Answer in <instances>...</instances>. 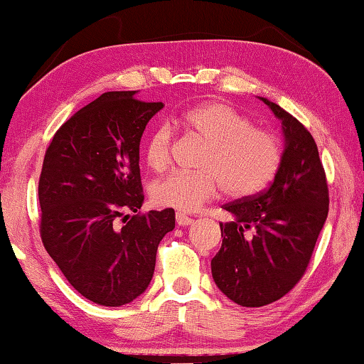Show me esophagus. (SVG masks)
<instances>
[{
  "label": "esophagus",
  "instance_id": "34e87169",
  "mask_svg": "<svg viewBox=\"0 0 364 364\" xmlns=\"http://www.w3.org/2000/svg\"><path fill=\"white\" fill-rule=\"evenodd\" d=\"M176 223L180 225V226H188V225H193L194 220L191 218V217H188V215L178 212L176 213Z\"/></svg>",
  "mask_w": 364,
  "mask_h": 364
}]
</instances>
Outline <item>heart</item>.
I'll return each mask as SVG.
<instances>
[{
	"mask_svg": "<svg viewBox=\"0 0 364 364\" xmlns=\"http://www.w3.org/2000/svg\"><path fill=\"white\" fill-rule=\"evenodd\" d=\"M205 141L199 171H175L156 183L152 197L160 207L194 212L223 189L232 199L260 193L278 173L282 147L276 134L223 102H210L184 112L176 120ZM175 134L168 123L154 128L146 143V162L164 171L171 162Z\"/></svg>",
	"mask_w": 364,
	"mask_h": 364,
	"instance_id": "obj_1",
	"label": "heart"
}]
</instances>
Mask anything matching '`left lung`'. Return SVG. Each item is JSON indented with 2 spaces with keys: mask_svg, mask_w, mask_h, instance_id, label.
<instances>
[{
  "mask_svg": "<svg viewBox=\"0 0 364 364\" xmlns=\"http://www.w3.org/2000/svg\"><path fill=\"white\" fill-rule=\"evenodd\" d=\"M282 125V162L263 193L223 205L221 249L212 258L215 284L234 304L263 306L301 279L328 218L329 191L311 133L278 104L260 97Z\"/></svg>",
  "mask_w": 364,
  "mask_h": 364,
  "instance_id": "8db88e82",
  "label": "left lung"
}]
</instances>
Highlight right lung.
<instances>
[{
    "instance_id": "obj_1",
    "label": "right lung",
    "mask_w": 364,
    "mask_h": 364,
    "mask_svg": "<svg viewBox=\"0 0 364 364\" xmlns=\"http://www.w3.org/2000/svg\"><path fill=\"white\" fill-rule=\"evenodd\" d=\"M162 107L138 100L136 91L104 93L59 128L43 160V245L73 289L97 305L139 297L160 241L175 228L173 208L139 213V143Z\"/></svg>"
}]
</instances>
